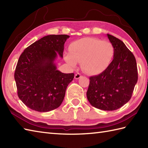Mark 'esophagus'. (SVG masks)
Segmentation results:
<instances>
[{
  "label": "esophagus",
  "instance_id": "34e87169",
  "mask_svg": "<svg viewBox=\"0 0 148 148\" xmlns=\"http://www.w3.org/2000/svg\"><path fill=\"white\" fill-rule=\"evenodd\" d=\"M81 77V75L79 74V73H77V74H75V76H74V78L76 79H79V78Z\"/></svg>",
  "mask_w": 148,
  "mask_h": 148
}]
</instances>
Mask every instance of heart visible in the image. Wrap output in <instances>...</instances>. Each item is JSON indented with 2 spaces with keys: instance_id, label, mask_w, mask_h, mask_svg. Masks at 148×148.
<instances>
[{
  "instance_id": "heart-1",
  "label": "heart",
  "mask_w": 148,
  "mask_h": 148,
  "mask_svg": "<svg viewBox=\"0 0 148 148\" xmlns=\"http://www.w3.org/2000/svg\"><path fill=\"white\" fill-rule=\"evenodd\" d=\"M69 53L64 55V60L72 67L77 62L86 73L96 75L108 67L114 57V48L107 40L95 38H83L72 42Z\"/></svg>"
}]
</instances>
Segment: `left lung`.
Wrapping results in <instances>:
<instances>
[{"label": "left lung", "instance_id": "obj_1", "mask_svg": "<svg viewBox=\"0 0 148 148\" xmlns=\"http://www.w3.org/2000/svg\"><path fill=\"white\" fill-rule=\"evenodd\" d=\"M106 36L114 46V57L105 71L90 77L86 96L95 108L114 111L131 99L137 82V67L135 56L124 42L109 34Z\"/></svg>", "mask_w": 148, "mask_h": 148}]
</instances>
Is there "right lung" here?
Returning <instances> with one entry per match:
<instances>
[{
	"instance_id": "1",
	"label": "right lung",
	"mask_w": 148,
	"mask_h": 148,
	"mask_svg": "<svg viewBox=\"0 0 148 148\" xmlns=\"http://www.w3.org/2000/svg\"><path fill=\"white\" fill-rule=\"evenodd\" d=\"M69 37H43L27 47L19 58L14 72L18 95L34 111H52L64 100L66 89L74 74L62 73L55 62L58 55L63 58L64 44Z\"/></svg>"
}]
</instances>
